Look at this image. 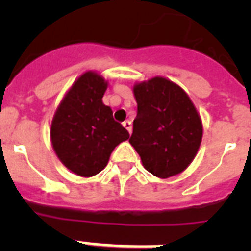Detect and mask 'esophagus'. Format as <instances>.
<instances>
[{"instance_id":"obj_1","label":"esophagus","mask_w":251,"mask_h":251,"mask_svg":"<svg viewBox=\"0 0 251 251\" xmlns=\"http://www.w3.org/2000/svg\"><path fill=\"white\" fill-rule=\"evenodd\" d=\"M123 127L128 130L129 133H132V122L130 121H126L123 122Z\"/></svg>"}]
</instances>
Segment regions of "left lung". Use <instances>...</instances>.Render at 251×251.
<instances>
[{
    "instance_id": "obj_1",
    "label": "left lung",
    "mask_w": 251,
    "mask_h": 251,
    "mask_svg": "<svg viewBox=\"0 0 251 251\" xmlns=\"http://www.w3.org/2000/svg\"><path fill=\"white\" fill-rule=\"evenodd\" d=\"M137 117L129 143L143 167L159 178L181 174L194 161L202 123L188 95L177 84L156 76L134 85Z\"/></svg>"
}]
</instances>
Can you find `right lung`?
<instances>
[{"mask_svg":"<svg viewBox=\"0 0 251 251\" xmlns=\"http://www.w3.org/2000/svg\"><path fill=\"white\" fill-rule=\"evenodd\" d=\"M104 77L86 72L69 89L51 122V143L66 168L81 177L99 174L129 133L103 104Z\"/></svg>","mask_w":251,"mask_h":251,"instance_id":"add662e5","label":"right lung"}]
</instances>
